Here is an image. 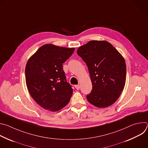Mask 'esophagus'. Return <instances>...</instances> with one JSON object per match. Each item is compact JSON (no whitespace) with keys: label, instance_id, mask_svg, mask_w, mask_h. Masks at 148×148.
Listing matches in <instances>:
<instances>
[{"label":"esophagus","instance_id":"1","mask_svg":"<svg viewBox=\"0 0 148 148\" xmlns=\"http://www.w3.org/2000/svg\"><path fill=\"white\" fill-rule=\"evenodd\" d=\"M75 88H76V90H79L80 88V86H79V85H76V86H75Z\"/></svg>","mask_w":148,"mask_h":148}]
</instances>
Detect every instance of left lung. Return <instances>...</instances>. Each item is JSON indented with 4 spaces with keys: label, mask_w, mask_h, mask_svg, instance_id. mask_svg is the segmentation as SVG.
Returning a JSON list of instances; mask_svg holds the SVG:
<instances>
[{
    "label": "left lung",
    "mask_w": 148,
    "mask_h": 148,
    "mask_svg": "<svg viewBox=\"0 0 148 148\" xmlns=\"http://www.w3.org/2000/svg\"><path fill=\"white\" fill-rule=\"evenodd\" d=\"M77 53L86 63L92 90L88 101L98 108H106L119 98L126 81L124 58L107 41L92 40L79 47Z\"/></svg>",
    "instance_id": "obj_1"
}]
</instances>
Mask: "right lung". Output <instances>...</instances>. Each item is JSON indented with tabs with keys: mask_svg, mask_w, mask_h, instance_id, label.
<instances>
[{
	"mask_svg": "<svg viewBox=\"0 0 148 148\" xmlns=\"http://www.w3.org/2000/svg\"><path fill=\"white\" fill-rule=\"evenodd\" d=\"M74 50L47 44L29 59L25 69L26 86L32 97L43 108L55 112L69 103L73 89L66 81L62 64Z\"/></svg>",
	"mask_w": 148,
	"mask_h": 148,
	"instance_id": "1",
	"label": "right lung"
}]
</instances>
